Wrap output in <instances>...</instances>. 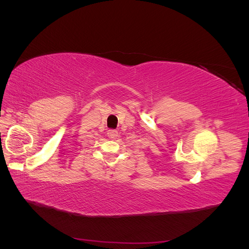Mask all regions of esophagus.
<instances>
[{
  "label": "esophagus",
  "mask_w": 249,
  "mask_h": 249,
  "mask_svg": "<svg viewBox=\"0 0 249 249\" xmlns=\"http://www.w3.org/2000/svg\"><path fill=\"white\" fill-rule=\"evenodd\" d=\"M107 134L110 139H115L118 136V132L116 130H109Z\"/></svg>",
  "instance_id": "obj_1"
}]
</instances>
